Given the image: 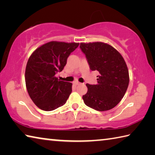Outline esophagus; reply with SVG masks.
Masks as SVG:
<instances>
[{
    "mask_svg": "<svg viewBox=\"0 0 155 155\" xmlns=\"http://www.w3.org/2000/svg\"><path fill=\"white\" fill-rule=\"evenodd\" d=\"M73 83H74V85H79V84H81V83L78 82V81H74V82H73Z\"/></svg>",
    "mask_w": 155,
    "mask_h": 155,
    "instance_id": "34e87169",
    "label": "esophagus"
}]
</instances>
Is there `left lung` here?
Instances as JSON below:
<instances>
[{
  "mask_svg": "<svg viewBox=\"0 0 155 155\" xmlns=\"http://www.w3.org/2000/svg\"><path fill=\"white\" fill-rule=\"evenodd\" d=\"M91 70H97L96 85L86 84L88 91L83 96L86 105L96 111L111 109L124 97L129 83L127 65L114 47L103 42L81 43Z\"/></svg>",
  "mask_w": 155,
  "mask_h": 155,
  "instance_id": "1",
  "label": "left lung"
}]
</instances>
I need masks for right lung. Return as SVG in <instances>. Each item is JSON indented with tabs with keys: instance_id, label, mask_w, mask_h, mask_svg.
Returning a JSON list of instances; mask_svg holds the SVG:
<instances>
[{
	"instance_id": "1",
	"label": "right lung",
	"mask_w": 155,
	"mask_h": 155,
	"mask_svg": "<svg viewBox=\"0 0 155 155\" xmlns=\"http://www.w3.org/2000/svg\"><path fill=\"white\" fill-rule=\"evenodd\" d=\"M78 43L50 41L33 52L25 70V82L28 95L39 108L52 111L66 103L72 92V84L55 77L61 72L67 59Z\"/></svg>"
}]
</instances>
